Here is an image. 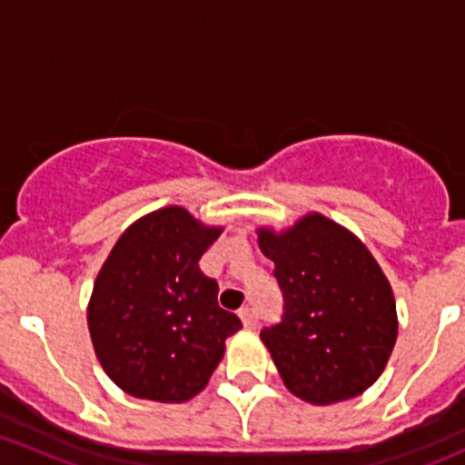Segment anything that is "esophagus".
<instances>
[{"label":"esophagus","mask_w":465,"mask_h":465,"mask_svg":"<svg viewBox=\"0 0 465 465\" xmlns=\"http://www.w3.org/2000/svg\"><path fill=\"white\" fill-rule=\"evenodd\" d=\"M238 315H241L242 326H245V328H256V323H259V317H256L254 308H242Z\"/></svg>","instance_id":"1"}]
</instances>
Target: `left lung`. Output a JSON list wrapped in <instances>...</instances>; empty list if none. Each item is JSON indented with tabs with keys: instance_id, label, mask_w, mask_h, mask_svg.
Returning <instances> with one entry per match:
<instances>
[{
	"instance_id": "left-lung-1",
	"label": "left lung",
	"mask_w": 465,
	"mask_h": 465,
	"mask_svg": "<svg viewBox=\"0 0 465 465\" xmlns=\"http://www.w3.org/2000/svg\"><path fill=\"white\" fill-rule=\"evenodd\" d=\"M259 247L283 294L281 322L261 340L285 387L312 405L360 396L384 371L398 335L391 285L371 252L322 213L281 233L259 229Z\"/></svg>"
}]
</instances>
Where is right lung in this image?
Masks as SVG:
<instances>
[{
	"label": "right lung",
	"instance_id": "1",
	"mask_svg": "<svg viewBox=\"0 0 465 465\" xmlns=\"http://www.w3.org/2000/svg\"><path fill=\"white\" fill-rule=\"evenodd\" d=\"M220 233L182 206H163L130 224L103 262L89 335L101 367L130 396L191 401L223 360L224 340L242 328L198 265Z\"/></svg>",
	"mask_w": 465,
	"mask_h": 465
}]
</instances>
